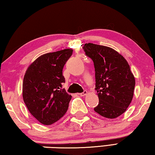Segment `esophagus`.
I'll use <instances>...</instances> for the list:
<instances>
[{"label":"esophagus","mask_w":155,"mask_h":155,"mask_svg":"<svg viewBox=\"0 0 155 155\" xmlns=\"http://www.w3.org/2000/svg\"><path fill=\"white\" fill-rule=\"evenodd\" d=\"M87 94V91H86V90H84L82 93H79V94H78L79 96H85Z\"/></svg>","instance_id":"obj_1"}]
</instances>
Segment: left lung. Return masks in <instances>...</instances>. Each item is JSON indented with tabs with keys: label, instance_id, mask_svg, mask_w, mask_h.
<instances>
[{
	"label": "left lung",
	"instance_id": "obj_1",
	"mask_svg": "<svg viewBox=\"0 0 155 155\" xmlns=\"http://www.w3.org/2000/svg\"><path fill=\"white\" fill-rule=\"evenodd\" d=\"M95 68L99 103L94 111L107 118H115L126 111L133 96L135 80L123 56L109 47L92 43L83 47Z\"/></svg>",
	"mask_w": 155,
	"mask_h": 155
}]
</instances>
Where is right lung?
Returning a JSON list of instances; mask_svg holds the SVG:
<instances>
[{
    "label": "right lung",
    "mask_w": 155,
    "mask_h": 155,
    "mask_svg": "<svg viewBox=\"0 0 155 155\" xmlns=\"http://www.w3.org/2000/svg\"><path fill=\"white\" fill-rule=\"evenodd\" d=\"M72 49L39 57L28 68L22 84L23 100L29 112L44 125H51L66 113L72 96L62 89L63 68Z\"/></svg>",
    "instance_id": "1"
}]
</instances>
